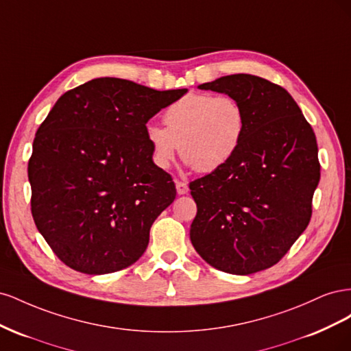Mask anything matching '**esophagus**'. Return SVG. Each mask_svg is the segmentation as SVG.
I'll use <instances>...</instances> for the list:
<instances>
[{
  "label": "esophagus",
  "instance_id": "1",
  "mask_svg": "<svg viewBox=\"0 0 351 351\" xmlns=\"http://www.w3.org/2000/svg\"><path fill=\"white\" fill-rule=\"evenodd\" d=\"M176 189L178 195H187L189 193V186L183 182H176Z\"/></svg>",
  "mask_w": 351,
  "mask_h": 351
}]
</instances>
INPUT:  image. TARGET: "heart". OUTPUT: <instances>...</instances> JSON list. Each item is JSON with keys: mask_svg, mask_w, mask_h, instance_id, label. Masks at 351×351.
Segmentation results:
<instances>
[{"mask_svg": "<svg viewBox=\"0 0 351 351\" xmlns=\"http://www.w3.org/2000/svg\"><path fill=\"white\" fill-rule=\"evenodd\" d=\"M164 121L167 127L147 124L145 130L159 169H168L182 151L196 171H217L236 155L246 130L243 107L228 95H186L168 105Z\"/></svg>", "mask_w": 351, "mask_h": 351, "instance_id": "obj_1", "label": "heart"}]
</instances>
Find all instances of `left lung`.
Segmentation results:
<instances>
[{"label":"left lung","instance_id":"obj_1","mask_svg":"<svg viewBox=\"0 0 351 351\" xmlns=\"http://www.w3.org/2000/svg\"><path fill=\"white\" fill-rule=\"evenodd\" d=\"M240 102L246 130L236 155L190 183L195 250L210 267L249 275L271 268L312 217L321 178L316 137L291 95L252 74L199 84Z\"/></svg>","mask_w":351,"mask_h":351}]
</instances>
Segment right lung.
<instances>
[{
	"label": "right lung",
	"instance_id": "add662e5",
	"mask_svg": "<svg viewBox=\"0 0 351 351\" xmlns=\"http://www.w3.org/2000/svg\"><path fill=\"white\" fill-rule=\"evenodd\" d=\"M186 92L93 79L60 97L39 125L27 167L32 215L67 267L111 274L145 253L154 221L176 199L146 123Z\"/></svg>",
	"mask_w": 351,
	"mask_h": 351
}]
</instances>
